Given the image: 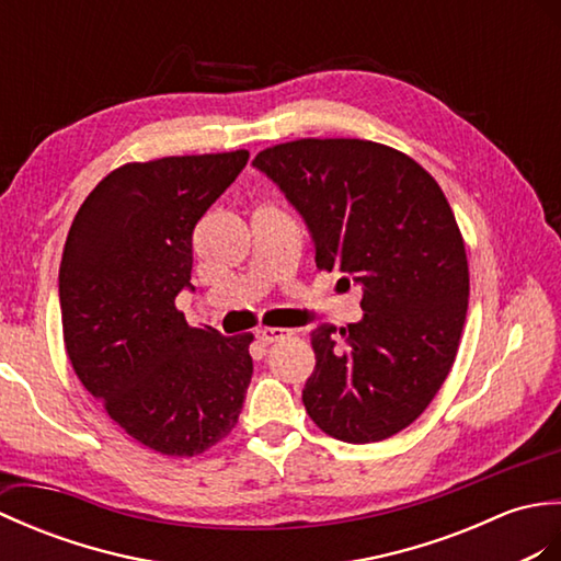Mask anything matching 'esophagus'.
I'll return each mask as SVG.
<instances>
[{
    "mask_svg": "<svg viewBox=\"0 0 561 561\" xmlns=\"http://www.w3.org/2000/svg\"><path fill=\"white\" fill-rule=\"evenodd\" d=\"M290 335H293L290 329H261L259 331V339L264 343H276L283 339H290Z\"/></svg>",
    "mask_w": 561,
    "mask_h": 561,
    "instance_id": "34e87169",
    "label": "esophagus"
}]
</instances>
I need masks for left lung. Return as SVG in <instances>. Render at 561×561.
Wrapping results in <instances>:
<instances>
[{
    "label": "left lung",
    "instance_id": "obj_1",
    "mask_svg": "<svg viewBox=\"0 0 561 561\" xmlns=\"http://www.w3.org/2000/svg\"><path fill=\"white\" fill-rule=\"evenodd\" d=\"M252 165L302 216L317 268L363 288V319L309 333V417L341 442L393 437L442 389L466 323L468 259L449 202L413 158L375 141L300 139Z\"/></svg>",
    "mask_w": 561,
    "mask_h": 561
}]
</instances>
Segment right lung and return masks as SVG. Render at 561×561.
Segmentation results:
<instances>
[{
	"label": "right lung",
	"instance_id": "add662e5",
	"mask_svg": "<svg viewBox=\"0 0 561 561\" xmlns=\"http://www.w3.org/2000/svg\"><path fill=\"white\" fill-rule=\"evenodd\" d=\"M249 151L129 163L73 218L59 266L67 355L107 415L165 456H196L238 425L252 381V333L192 329V234Z\"/></svg>",
	"mask_w": 561,
	"mask_h": 561
}]
</instances>
